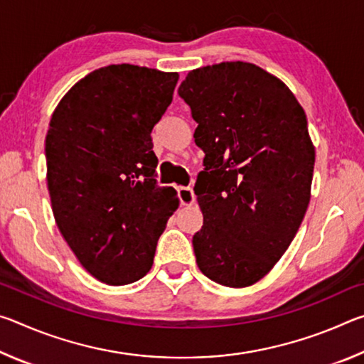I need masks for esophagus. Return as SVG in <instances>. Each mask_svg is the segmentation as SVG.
Listing matches in <instances>:
<instances>
[{
    "instance_id": "1",
    "label": "esophagus",
    "mask_w": 364,
    "mask_h": 364,
    "mask_svg": "<svg viewBox=\"0 0 364 364\" xmlns=\"http://www.w3.org/2000/svg\"><path fill=\"white\" fill-rule=\"evenodd\" d=\"M178 197H180V202L181 205H191L194 204L196 200V196H194V191L193 188H178Z\"/></svg>"
}]
</instances>
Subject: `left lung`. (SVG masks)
Segmentation results:
<instances>
[{"label": "left lung", "mask_w": 364, "mask_h": 364, "mask_svg": "<svg viewBox=\"0 0 364 364\" xmlns=\"http://www.w3.org/2000/svg\"><path fill=\"white\" fill-rule=\"evenodd\" d=\"M178 95L205 152L194 186L204 213L197 267L221 286H252L291 245L310 202L306 115L279 78L241 60L189 72Z\"/></svg>", "instance_id": "obj_1"}]
</instances>
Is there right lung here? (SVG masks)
Returning a JSON list of instances; mask_svg holds the SVG:
<instances>
[{
    "instance_id": "add662e5",
    "label": "right lung",
    "mask_w": 364,
    "mask_h": 364,
    "mask_svg": "<svg viewBox=\"0 0 364 364\" xmlns=\"http://www.w3.org/2000/svg\"><path fill=\"white\" fill-rule=\"evenodd\" d=\"M176 82L175 72L102 67L72 86L49 122L54 218L83 268L106 284L143 278L180 204L173 188L157 184L151 138Z\"/></svg>"
}]
</instances>
